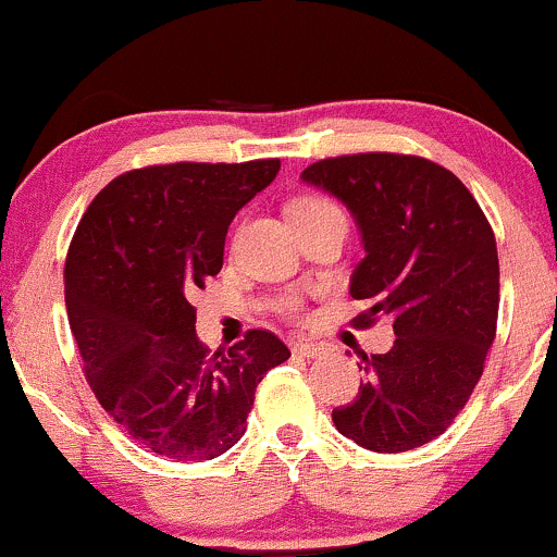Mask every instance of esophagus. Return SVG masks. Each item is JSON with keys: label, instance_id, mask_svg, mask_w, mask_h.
Instances as JSON below:
<instances>
[{"label": "esophagus", "instance_id": "1", "mask_svg": "<svg viewBox=\"0 0 557 557\" xmlns=\"http://www.w3.org/2000/svg\"><path fill=\"white\" fill-rule=\"evenodd\" d=\"M293 354H296V356H304V359H314V356L322 354V348H319L317 343L298 341V343H293Z\"/></svg>", "mask_w": 557, "mask_h": 557}]
</instances>
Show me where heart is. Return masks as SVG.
<instances>
[{"mask_svg": "<svg viewBox=\"0 0 557 557\" xmlns=\"http://www.w3.org/2000/svg\"><path fill=\"white\" fill-rule=\"evenodd\" d=\"M324 207H335L330 203L327 198H319V196H309V198H300V201L293 207V216L306 214V212H314V209H324Z\"/></svg>", "mask_w": 557, "mask_h": 557, "instance_id": "b5f03b06", "label": "heart"}]
</instances>
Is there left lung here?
<instances>
[{"label":"left lung","instance_id":"obj_1","mask_svg":"<svg viewBox=\"0 0 557 557\" xmlns=\"http://www.w3.org/2000/svg\"><path fill=\"white\" fill-rule=\"evenodd\" d=\"M300 181L345 203L363 259L350 296L359 317L393 319L387 354L363 356L367 380L335 408L337 432L374 453H406L443 434L474 393L495 341L500 267L469 188L421 157L354 154L314 162Z\"/></svg>","mask_w":557,"mask_h":557}]
</instances>
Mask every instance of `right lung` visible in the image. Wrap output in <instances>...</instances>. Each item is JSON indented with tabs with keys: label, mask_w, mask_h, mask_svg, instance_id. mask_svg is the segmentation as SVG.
I'll return each mask as SVG.
<instances>
[{
	"label": "right lung",
	"mask_w": 557,
	"mask_h": 557,
	"mask_svg": "<svg viewBox=\"0 0 557 557\" xmlns=\"http://www.w3.org/2000/svg\"><path fill=\"white\" fill-rule=\"evenodd\" d=\"M280 172V159L177 162L125 172L94 198L65 261V304L101 408L157 456L201 463L246 432L253 393L290 359L251 330L209 354L190 296L222 270L233 216Z\"/></svg>",
	"instance_id": "right-lung-1"
}]
</instances>
